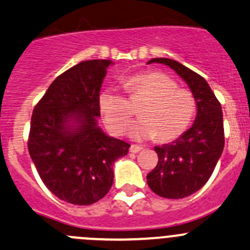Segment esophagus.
I'll return each instance as SVG.
<instances>
[{
    "mask_svg": "<svg viewBox=\"0 0 250 250\" xmlns=\"http://www.w3.org/2000/svg\"><path fill=\"white\" fill-rule=\"evenodd\" d=\"M142 149L141 146H137V145H131L130 146V152L131 153H137V152H140Z\"/></svg>",
    "mask_w": 250,
    "mask_h": 250,
    "instance_id": "1",
    "label": "esophagus"
}]
</instances>
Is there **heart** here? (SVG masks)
<instances>
[{"mask_svg": "<svg viewBox=\"0 0 250 250\" xmlns=\"http://www.w3.org/2000/svg\"><path fill=\"white\" fill-rule=\"evenodd\" d=\"M131 97H145L148 101L140 108L141 118L130 126V137L136 141L156 139L161 142L177 140L189 129L196 114V99L192 92L178 87L168 75L158 71L137 73L127 78ZM99 109L106 126L121 135L132 118L130 102L113 88L99 94Z\"/></svg>", "mask_w": 250, "mask_h": 250, "instance_id": "1", "label": "heart"}]
</instances>
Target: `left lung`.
Masks as SVG:
<instances>
[{"instance_id": "left-lung-1", "label": "left lung", "mask_w": 250, "mask_h": 250, "mask_svg": "<svg viewBox=\"0 0 250 250\" xmlns=\"http://www.w3.org/2000/svg\"><path fill=\"white\" fill-rule=\"evenodd\" d=\"M174 70L191 89L198 114L192 126L172 144L156 146L158 163L147 174V184L166 199H183L200 190L215 169L225 147L221 104L205 78L178 61L152 59Z\"/></svg>"}]
</instances>
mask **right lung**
<instances>
[{
  "label": "right lung",
  "instance_id": "right-lung-1",
  "mask_svg": "<svg viewBox=\"0 0 250 250\" xmlns=\"http://www.w3.org/2000/svg\"><path fill=\"white\" fill-rule=\"evenodd\" d=\"M109 60L77 63L55 78L30 120L28 151L42 183L73 205L103 199L114 180L113 165L130 145L98 126L99 92Z\"/></svg>",
  "mask_w": 250,
  "mask_h": 250
}]
</instances>
